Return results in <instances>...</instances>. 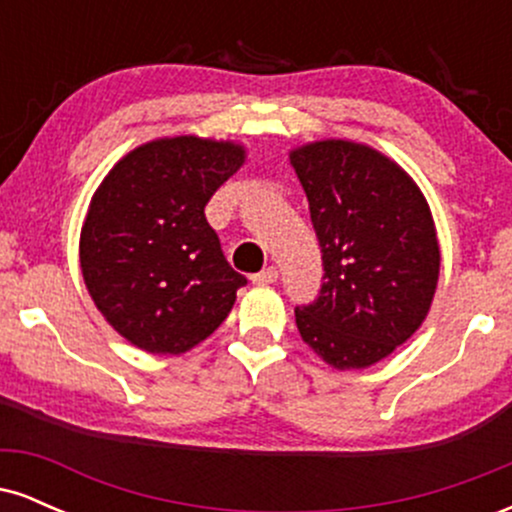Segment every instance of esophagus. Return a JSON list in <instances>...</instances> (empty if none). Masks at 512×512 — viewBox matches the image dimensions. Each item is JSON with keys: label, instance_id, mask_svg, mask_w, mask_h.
Instances as JSON below:
<instances>
[{"label": "esophagus", "instance_id": "esophagus-1", "mask_svg": "<svg viewBox=\"0 0 512 512\" xmlns=\"http://www.w3.org/2000/svg\"><path fill=\"white\" fill-rule=\"evenodd\" d=\"M276 279H279V269L276 267H267L260 274H252V284H274Z\"/></svg>", "mask_w": 512, "mask_h": 512}]
</instances>
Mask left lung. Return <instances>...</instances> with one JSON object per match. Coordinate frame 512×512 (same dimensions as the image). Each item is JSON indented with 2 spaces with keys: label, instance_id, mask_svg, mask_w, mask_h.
Here are the masks:
<instances>
[{
  "label": "left lung",
  "instance_id": "8db88e82",
  "mask_svg": "<svg viewBox=\"0 0 512 512\" xmlns=\"http://www.w3.org/2000/svg\"><path fill=\"white\" fill-rule=\"evenodd\" d=\"M322 250V286L298 305L303 342L337 370L368 368L421 327L440 274L431 209L395 161L325 139L291 151Z\"/></svg>",
  "mask_w": 512,
  "mask_h": 512
}]
</instances>
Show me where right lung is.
I'll list each match as a JSON object with an SVG mask.
<instances>
[{"instance_id":"obj_1","label":"right lung","mask_w":512,"mask_h":512,"mask_svg":"<svg viewBox=\"0 0 512 512\" xmlns=\"http://www.w3.org/2000/svg\"><path fill=\"white\" fill-rule=\"evenodd\" d=\"M245 163L233 142L166 137L115 163L91 199L79 260L105 320L149 354H185L248 284L223 257L204 207Z\"/></svg>"}]
</instances>
